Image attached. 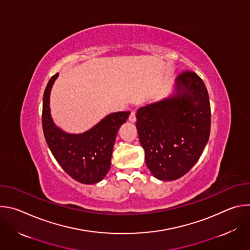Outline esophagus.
<instances>
[{
	"instance_id": "1",
	"label": "esophagus",
	"mask_w": 250,
	"mask_h": 250,
	"mask_svg": "<svg viewBox=\"0 0 250 250\" xmlns=\"http://www.w3.org/2000/svg\"><path fill=\"white\" fill-rule=\"evenodd\" d=\"M129 122L131 123H134L136 121V118H135V112L134 111H131L130 112V115H129V118H128Z\"/></svg>"
}]
</instances>
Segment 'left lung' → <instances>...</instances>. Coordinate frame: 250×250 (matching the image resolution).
Segmentation results:
<instances>
[{
  "label": "left lung",
  "mask_w": 250,
  "mask_h": 250,
  "mask_svg": "<svg viewBox=\"0 0 250 250\" xmlns=\"http://www.w3.org/2000/svg\"><path fill=\"white\" fill-rule=\"evenodd\" d=\"M146 166L162 181L185 175L199 160L210 130V105L204 81L192 71L176 78L175 93L136 113Z\"/></svg>",
  "instance_id": "1"
}]
</instances>
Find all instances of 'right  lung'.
<instances>
[{"label":"right lung","mask_w":250,"mask_h":250,"mask_svg":"<svg viewBox=\"0 0 250 250\" xmlns=\"http://www.w3.org/2000/svg\"><path fill=\"white\" fill-rule=\"evenodd\" d=\"M58 75L50 78L43 94L42 128L46 144L58 164L74 180L83 184L98 183L111 168L116 136L129 112L108 115L83 133L63 131L54 125L49 108L50 91Z\"/></svg>","instance_id":"obj_1"}]
</instances>
